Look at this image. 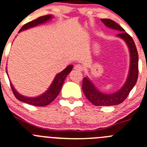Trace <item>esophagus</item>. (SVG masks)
I'll list each match as a JSON object with an SVG mask.
<instances>
[{
	"label": "esophagus",
	"instance_id": "obj_1",
	"mask_svg": "<svg viewBox=\"0 0 147 147\" xmlns=\"http://www.w3.org/2000/svg\"><path fill=\"white\" fill-rule=\"evenodd\" d=\"M74 70L75 71H79V72H81V71H83V68H82V66L81 65H74Z\"/></svg>",
	"mask_w": 147,
	"mask_h": 147
}]
</instances>
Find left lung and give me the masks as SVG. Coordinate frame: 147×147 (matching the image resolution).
<instances>
[{
  "mask_svg": "<svg viewBox=\"0 0 147 147\" xmlns=\"http://www.w3.org/2000/svg\"><path fill=\"white\" fill-rule=\"evenodd\" d=\"M102 23L110 29L120 31L117 37L123 40L127 44L130 53V68L128 78L123 86L118 92L105 94L100 92L88 77H84L82 82V90L86 98L96 106H113L121 104L129 94L138 79L139 73V55L132 37L127 34L123 29L114 21L108 19H101Z\"/></svg>",
  "mask_w": 147,
  "mask_h": 147,
  "instance_id": "left-lung-1",
  "label": "left lung"
}]
</instances>
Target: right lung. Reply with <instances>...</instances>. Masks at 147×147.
Segmentation results:
<instances>
[{
	"label": "right lung",
	"instance_id": "obj_1",
	"mask_svg": "<svg viewBox=\"0 0 147 147\" xmlns=\"http://www.w3.org/2000/svg\"><path fill=\"white\" fill-rule=\"evenodd\" d=\"M52 18H53V16H52V15H47V16H41V17L37 18V19H34V20L32 21V22H29V23L24 25V26L21 28V29L19 30V32H20L22 31L29 29V28L34 27V26H37V25L45 23V22L51 20ZM72 68L73 65H69L68 66H67L63 71H62L61 73L58 74L55 76L53 82H52L51 85H50V87L48 88V89H47L44 94L38 96V97H28L22 95V94H20L14 89V87L13 86L12 84L11 83V86L13 94L15 95L16 98L17 99V100H19V101L24 102L32 105L39 106V107H42V106L47 105H49L50 103H51L53 101V100L56 98L57 96L58 95V94L60 93V92H61V90L63 84V82L64 81H65V77L67 76V75L69 74V73L71 72Z\"/></svg>",
	"mask_w": 147,
	"mask_h": 147
}]
</instances>
